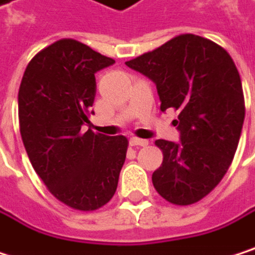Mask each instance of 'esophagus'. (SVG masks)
<instances>
[{"instance_id": "esophagus-1", "label": "esophagus", "mask_w": 255, "mask_h": 255, "mask_svg": "<svg viewBox=\"0 0 255 255\" xmlns=\"http://www.w3.org/2000/svg\"><path fill=\"white\" fill-rule=\"evenodd\" d=\"M149 142L145 140V139H137V137H131L130 139V145L131 146H146Z\"/></svg>"}]
</instances>
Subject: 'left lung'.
Instances as JSON below:
<instances>
[{"instance_id": "left-lung-1", "label": "left lung", "mask_w": 255, "mask_h": 255, "mask_svg": "<svg viewBox=\"0 0 255 255\" xmlns=\"http://www.w3.org/2000/svg\"><path fill=\"white\" fill-rule=\"evenodd\" d=\"M125 64L155 83L161 112H179V142H155L164 155L152 173L155 190L173 205L199 202L229 170L242 133L245 101L232 56L208 38L182 34Z\"/></svg>"}]
</instances>
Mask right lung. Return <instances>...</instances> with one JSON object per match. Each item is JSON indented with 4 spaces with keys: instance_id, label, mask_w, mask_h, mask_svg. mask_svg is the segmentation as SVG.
Returning <instances> with one entry per match:
<instances>
[{
    "instance_id": "add662e5",
    "label": "right lung",
    "mask_w": 255,
    "mask_h": 255,
    "mask_svg": "<svg viewBox=\"0 0 255 255\" xmlns=\"http://www.w3.org/2000/svg\"><path fill=\"white\" fill-rule=\"evenodd\" d=\"M115 64L89 46L64 38L38 52L19 88L20 136L49 191L77 211H95L115 194L127 137L82 131L89 124L95 73Z\"/></svg>"
}]
</instances>
